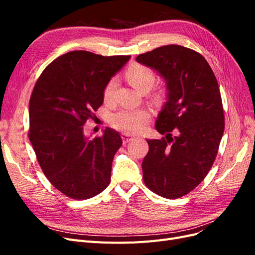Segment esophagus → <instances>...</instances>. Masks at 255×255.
I'll return each instance as SVG.
<instances>
[{"label": "esophagus", "mask_w": 255, "mask_h": 255, "mask_svg": "<svg viewBox=\"0 0 255 255\" xmlns=\"http://www.w3.org/2000/svg\"><path fill=\"white\" fill-rule=\"evenodd\" d=\"M133 136H130V135H128V134H126V133H123L122 134V140H123V143H128V142H129L130 140H133Z\"/></svg>", "instance_id": "1"}]
</instances>
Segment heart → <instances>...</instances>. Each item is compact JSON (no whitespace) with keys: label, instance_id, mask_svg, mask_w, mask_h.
Masks as SVG:
<instances>
[{"label":"heart","instance_id":"heart-1","mask_svg":"<svg viewBox=\"0 0 255 255\" xmlns=\"http://www.w3.org/2000/svg\"><path fill=\"white\" fill-rule=\"evenodd\" d=\"M127 79L133 87L138 90L151 88L155 75L150 68L142 65H133L127 70ZM117 80L111 79L106 83L103 90V99L106 103L113 101ZM150 120V115L143 110H121L112 116L111 122L114 128L125 133H139L145 128Z\"/></svg>","mask_w":255,"mask_h":255}]
</instances>
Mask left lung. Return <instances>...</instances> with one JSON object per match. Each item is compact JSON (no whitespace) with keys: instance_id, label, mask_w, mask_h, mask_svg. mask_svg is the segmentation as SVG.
<instances>
[{"instance_id":"8db88e82","label":"left lung","mask_w":255,"mask_h":255,"mask_svg":"<svg viewBox=\"0 0 255 255\" xmlns=\"http://www.w3.org/2000/svg\"><path fill=\"white\" fill-rule=\"evenodd\" d=\"M136 60L155 70L167 88L155 122L165 137L146 139L143 182L158 196L181 198L204 180L217 156L225 130L218 82L201 54L182 45H164Z\"/></svg>"}]
</instances>
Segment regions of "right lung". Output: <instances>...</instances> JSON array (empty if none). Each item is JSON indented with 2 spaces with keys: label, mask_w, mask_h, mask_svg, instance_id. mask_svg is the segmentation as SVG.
<instances>
[{
  "label": "right lung",
  "mask_w": 255,
  "mask_h": 255,
  "mask_svg": "<svg viewBox=\"0 0 255 255\" xmlns=\"http://www.w3.org/2000/svg\"><path fill=\"white\" fill-rule=\"evenodd\" d=\"M129 58L69 52L44 69L33 89L29 140L44 175L69 198H92L111 182L113 159L122 144L120 134L106 128L91 140L84 134V125L96 117L106 83Z\"/></svg>",
  "instance_id": "obj_1"
}]
</instances>
